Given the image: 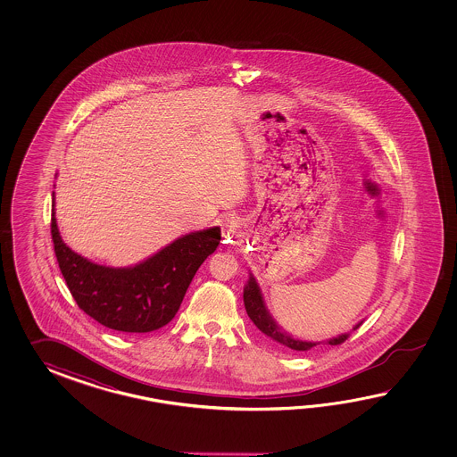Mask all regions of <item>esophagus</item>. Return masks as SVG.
<instances>
[{"label": "esophagus", "mask_w": 457, "mask_h": 457, "mask_svg": "<svg viewBox=\"0 0 457 457\" xmlns=\"http://www.w3.org/2000/svg\"><path fill=\"white\" fill-rule=\"evenodd\" d=\"M240 232V222L238 219L235 217H225L224 222H222V235L225 237V240L232 242L235 237H238Z\"/></svg>", "instance_id": "34e87169"}]
</instances>
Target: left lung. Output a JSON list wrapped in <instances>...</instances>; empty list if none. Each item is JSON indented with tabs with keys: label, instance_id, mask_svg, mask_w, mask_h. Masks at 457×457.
Here are the masks:
<instances>
[{
	"label": "left lung",
	"instance_id": "left-lung-1",
	"mask_svg": "<svg viewBox=\"0 0 457 457\" xmlns=\"http://www.w3.org/2000/svg\"><path fill=\"white\" fill-rule=\"evenodd\" d=\"M243 302H245V309H246L248 317H250L253 323L258 327V330L264 333V335H266L268 338H271L272 341H276V343H279L282 346L291 348V350L294 351H309L312 350V348H315V346H319V345H331V346H337V345H341L343 341L348 340V337H350V333H343L340 337L330 338V340L325 341V343H323V341L317 343V341H303L299 340V338H294L289 333H286V331L282 330L281 327L272 319L271 313L266 309V303H264V299H262V289H260L256 279L253 278V274H250V279H248L245 289H243ZM361 323H362V321H360L358 325H354L353 330L360 328Z\"/></svg>",
	"mask_w": 457,
	"mask_h": 457
}]
</instances>
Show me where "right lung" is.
I'll return each mask as SVG.
<instances>
[{
	"label": "right lung",
	"mask_w": 457,
	"mask_h": 457,
	"mask_svg": "<svg viewBox=\"0 0 457 457\" xmlns=\"http://www.w3.org/2000/svg\"><path fill=\"white\" fill-rule=\"evenodd\" d=\"M54 250L78 307L97 323L124 333H146L173 320L195 271L220 242V227L179 237L129 268L89 262L60 237L52 193Z\"/></svg>",
	"instance_id": "right-lung-1"
}]
</instances>
